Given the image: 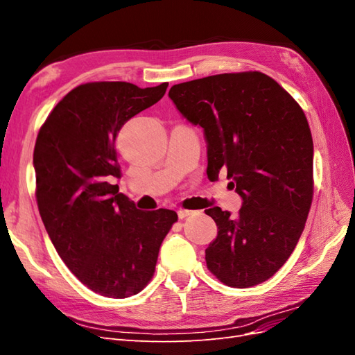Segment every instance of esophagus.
Instances as JSON below:
<instances>
[{
  "label": "esophagus",
  "instance_id": "esophagus-1",
  "mask_svg": "<svg viewBox=\"0 0 355 355\" xmlns=\"http://www.w3.org/2000/svg\"><path fill=\"white\" fill-rule=\"evenodd\" d=\"M192 213H196V211H192V210H185V209H180V210L178 211V214H179V219H185V218L191 216Z\"/></svg>",
  "mask_w": 355,
  "mask_h": 355
}]
</instances>
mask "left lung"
Listing matches in <instances>:
<instances>
[{
  "label": "left lung",
  "mask_w": 355,
  "mask_h": 355,
  "mask_svg": "<svg viewBox=\"0 0 355 355\" xmlns=\"http://www.w3.org/2000/svg\"><path fill=\"white\" fill-rule=\"evenodd\" d=\"M168 96L204 128L207 178L225 171L243 198L235 218L206 210L218 225L206 249L209 271L237 288L266 282L295 250L313 202L314 146L302 108L259 71L175 84Z\"/></svg>",
  "instance_id": "obj_1"
}]
</instances>
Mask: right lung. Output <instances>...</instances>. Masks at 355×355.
Returning a JSON list of instances; mask_svg holds the SVG:
<instances>
[{
    "label": "right lung",
    "instance_id": "1",
    "mask_svg": "<svg viewBox=\"0 0 355 355\" xmlns=\"http://www.w3.org/2000/svg\"><path fill=\"white\" fill-rule=\"evenodd\" d=\"M168 83L139 89L94 81L72 89L41 125L34 148L35 198L62 261L94 293L124 299L153 280L173 210H137L118 192L115 139L132 116L163 98Z\"/></svg>",
    "mask_w": 355,
    "mask_h": 355
}]
</instances>
